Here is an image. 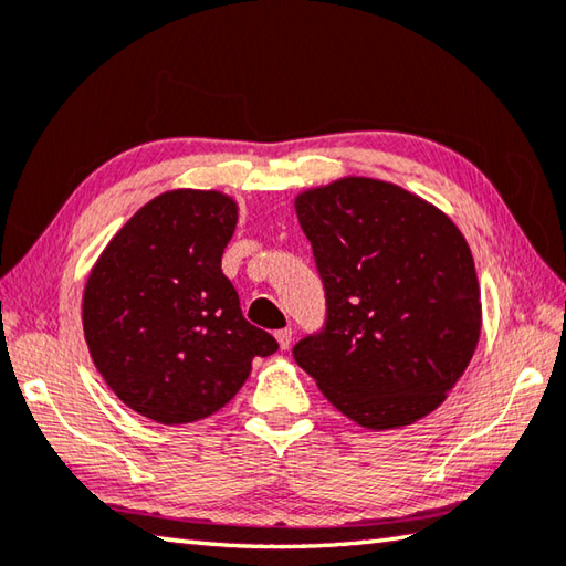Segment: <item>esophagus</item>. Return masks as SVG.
Returning <instances> with one entry per match:
<instances>
[{
    "instance_id": "34e87169",
    "label": "esophagus",
    "mask_w": 566,
    "mask_h": 566,
    "mask_svg": "<svg viewBox=\"0 0 566 566\" xmlns=\"http://www.w3.org/2000/svg\"><path fill=\"white\" fill-rule=\"evenodd\" d=\"M274 338H276V343H280V348L286 350V348H290V343H292V328H290V326L280 328V331H276V334H274Z\"/></svg>"
}]
</instances>
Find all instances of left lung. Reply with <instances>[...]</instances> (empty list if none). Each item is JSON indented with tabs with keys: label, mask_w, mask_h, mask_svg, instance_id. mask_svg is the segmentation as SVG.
<instances>
[{
	"label": "left lung",
	"mask_w": 566,
	"mask_h": 566,
	"mask_svg": "<svg viewBox=\"0 0 566 566\" xmlns=\"http://www.w3.org/2000/svg\"><path fill=\"white\" fill-rule=\"evenodd\" d=\"M326 290V328L294 346L340 415L400 429L434 412L481 338V286L457 223L407 188L343 176L294 198Z\"/></svg>",
	"instance_id": "left-lung-1"
}]
</instances>
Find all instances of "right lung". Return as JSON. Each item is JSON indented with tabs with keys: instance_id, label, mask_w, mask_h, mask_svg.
I'll return each mask as SVG.
<instances>
[{
	"instance_id": "obj_1",
	"label": "right lung",
	"mask_w": 566,
	"mask_h": 566,
	"mask_svg": "<svg viewBox=\"0 0 566 566\" xmlns=\"http://www.w3.org/2000/svg\"><path fill=\"white\" fill-rule=\"evenodd\" d=\"M238 226L228 193L174 188L144 203L93 264L83 331L97 373L137 415L188 424L226 407L280 348L220 270Z\"/></svg>"
}]
</instances>
